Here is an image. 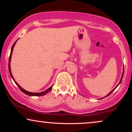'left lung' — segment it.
I'll return each mask as SVG.
<instances>
[{
	"mask_svg": "<svg viewBox=\"0 0 132 132\" xmlns=\"http://www.w3.org/2000/svg\"><path fill=\"white\" fill-rule=\"evenodd\" d=\"M123 72H124V68H123V74H122V78H121V79H120V82H119V84H118V85L116 86V88H115V89H113V90H112V91H111V92H109V94H107V95H106V96H105V97H107V96H108V95H109L110 94H111V93H112V92L113 91V90H115V89H116L117 88V86H119L120 84V83H121V82H122V78H123Z\"/></svg>",
	"mask_w": 132,
	"mask_h": 132,
	"instance_id": "obj_1",
	"label": "left lung"
}]
</instances>
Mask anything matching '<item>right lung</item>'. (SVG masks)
<instances>
[{"label":"right lung","instance_id":"right-lung-1","mask_svg":"<svg viewBox=\"0 0 132 132\" xmlns=\"http://www.w3.org/2000/svg\"><path fill=\"white\" fill-rule=\"evenodd\" d=\"M16 41H17V40H16ZM16 41L14 43H13V45H12V48H11V51H10V57H9V73H10V76H11V77H12V78L13 79V81H14L15 83V84H16V86H17L18 87H19V89H20L21 91H22L23 92V93H25V94H27V95H30V96H42V95H45V94H46L48 93V92H49V91H50V90H51V89H52V87H53V86H51L50 87H49V88H48V89H46V90H45V91H43V92H36V93H33V92H30L27 91V90H25V89H23L22 87H21V86H20V85H19V84H18V83L16 82L15 81L14 78H13V76H12V75L11 69H10V61H11V57H12V51H13V47H14L15 45V43H16Z\"/></svg>","mask_w":132,"mask_h":132}]
</instances>
